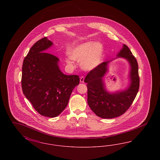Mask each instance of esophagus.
Masks as SVG:
<instances>
[{
    "mask_svg": "<svg viewBox=\"0 0 160 160\" xmlns=\"http://www.w3.org/2000/svg\"><path fill=\"white\" fill-rule=\"evenodd\" d=\"M84 77L83 76L80 77V81L81 83H84Z\"/></svg>",
    "mask_w": 160,
    "mask_h": 160,
    "instance_id": "esophagus-1",
    "label": "esophagus"
}]
</instances>
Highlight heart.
Here are the masks:
<instances>
[{"mask_svg":"<svg viewBox=\"0 0 160 160\" xmlns=\"http://www.w3.org/2000/svg\"><path fill=\"white\" fill-rule=\"evenodd\" d=\"M71 59L80 62L82 68L91 71L97 68L104 58V47L99 42L88 41L73 46L69 52ZM67 63L73 66V62L67 61Z\"/></svg>","mask_w":160,"mask_h":160,"instance_id":"b5f03b06","label":"heart"}]
</instances>
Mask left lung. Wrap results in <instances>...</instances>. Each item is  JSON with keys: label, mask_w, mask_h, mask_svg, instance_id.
I'll use <instances>...</instances> for the list:
<instances>
[{"label": "left lung", "mask_w": 160, "mask_h": 160, "mask_svg": "<svg viewBox=\"0 0 160 160\" xmlns=\"http://www.w3.org/2000/svg\"><path fill=\"white\" fill-rule=\"evenodd\" d=\"M117 58L127 59L130 65V84L125 90L109 93L105 88L103 78L108 71V63L111 61L104 62L91 70L84 81L87 83L89 106L95 114L104 119H112L123 114L132 104L139 89L138 63L128 46L123 45Z\"/></svg>", "instance_id": "obj_1"}]
</instances>
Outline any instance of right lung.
<instances>
[{
    "instance_id": "add662e5",
    "label": "right lung",
    "mask_w": 160,
    "mask_h": 160,
    "mask_svg": "<svg viewBox=\"0 0 160 160\" xmlns=\"http://www.w3.org/2000/svg\"><path fill=\"white\" fill-rule=\"evenodd\" d=\"M53 45L47 37L32 46L23 61V93L42 116L54 118L67 106L74 88L79 84L77 75H65L59 67V59L44 52Z\"/></svg>"
}]
</instances>
